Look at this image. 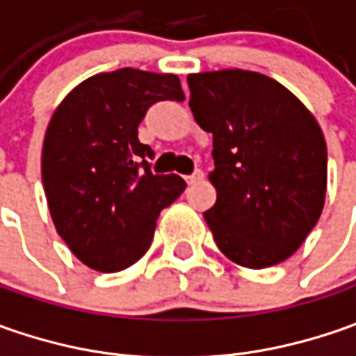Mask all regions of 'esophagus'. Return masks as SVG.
I'll return each instance as SVG.
<instances>
[{
	"label": "esophagus",
	"mask_w": 356,
	"mask_h": 356,
	"mask_svg": "<svg viewBox=\"0 0 356 356\" xmlns=\"http://www.w3.org/2000/svg\"><path fill=\"white\" fill-rule=\"evenodd\" d=\"M202 178H204V172L196 170V172H194V174L186 176V182H188V184H196V182H200Z\"/></svg>",
	"instance_id": "34e87169"
}]
</instances>
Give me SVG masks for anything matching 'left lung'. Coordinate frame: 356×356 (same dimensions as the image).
Wrapping results in <instances>:
<instances>
[{
	"mask_svg": "<svg viewBox=\"0 0 356 356\" xmlns=\"http://www.w3.org/2000/svg\"><path fill=\"white\" fill-rule=\"evenodd\" d=\"M190 108L213 136L216 204L204 218L218 248L250 269L291 257L319 222L327 144L309 108L271 76L222 69L188 75Z\"/></svg>",
	"mask_w": 356,
	"mask_h": 356,
	"instance_id": "obj_1",
	"label": "left lung"
}]
</instances>
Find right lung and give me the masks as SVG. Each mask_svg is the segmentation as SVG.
<instances>
[{"mask_svg":"<svg viewBox=\"0 0 356 356\" xmlns=\"http://www.w3.org/2000/svg\"><path fill=\"white\" fill-rule=\"evenodd\" d=\"M158 101H184L180 79L140 69L89 76L49 120L41 178L51 220L76 259L115 273L150 248L160 212L184 192L178 174H152L138 124Z\"/></svg>","mask_w":356,"mask_h":356,"instance_id":"obj_1","label":"right lung"}]
</instances>
